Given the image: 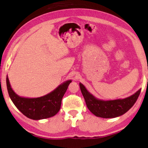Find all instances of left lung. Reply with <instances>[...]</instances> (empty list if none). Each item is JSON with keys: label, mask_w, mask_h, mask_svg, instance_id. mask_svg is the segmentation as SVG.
Returning <instances> with one entry per match:
<instances>
[{"label": "left lung", "mask_w": 148, "mask_h": 148, "mask_svg": "<svg viewBox=\"0 0 148 148\" xmlns=\"http://www.w3.org/2000/svg\"><path fill=\"white\" fill-rule=\"evenodd\" d=\"M79 86L87 107L90 112L95 116L104 119L115 118L126 113L134 105L141 92V89H139L134 94L127 98L103 100L91 94L82 83H79Z\"/></svg>", "instance_id": "obj_1"}]
</instances>
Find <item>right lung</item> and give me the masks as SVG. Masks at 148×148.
Segmentation results:
<instances>
[{
    "label": "right lung",
    "mask_w": 148,
    "mask_h": 148,
    "mask_svg": "<svg viewBox=\"0 0 148 148\" xmlns=\"http://www.w3.org/2000/svg\"><path fill=\"white\" fill-rule=\"evenodd\" d=\"M71 82L66 81L45 96L30 98L18 96L11 88L7 75V90L12 102L22 114L33 120L50 118L57 114L61 106L62 97Z\"/></svg>",
    "instance_id": "obj_1"
}]
</instances>
